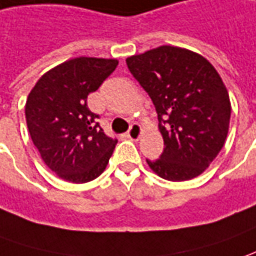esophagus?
<instances>
[{
    "mask_svg": "<svg viewBox=\"0 0 256 256\" xmlns=\"http://www.w3.org/2000/svg\"><path fill=\"white\" fill-rule=\"evenodd\" d=\"M142 136V126L138 123H133L128 132V137L130 140H138Z\"/></svg>",
    "mask_w": 256,
    "mask_h": 256,
    "instance_id": "obj_1",
    "label": "esophagus"
}]
</instances>
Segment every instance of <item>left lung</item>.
Wrapping results in <instances>:
<instances>
[{
  "mask_svg": "<svg viewBox=\"0 0 256 256\" xmlns=\"http://www.w3.org/2000/svg\"><path fill=\"white\" fill-rule=\"evenodd\" d=\"M130 72L156 106L164 151L147 164L166 180H188L223 148L230 126V96L203 56L160 46L126 58Z\"/></svg>",
  "mask_w": 256,
  "mask_h": 256,
  "instance_id": "1",
  "label": "left lung"
}]
</instances>
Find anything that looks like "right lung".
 <instances>
[{"label":"right lung","instance_id":"right-lung-1","mask_svg":"<svg viewBox=\"0 0 256 256\" xmlns=\"http://www.w3.org/2000/svg\"><path fill=\"white\" fill-rule=\"evenodd\" d=\"M114 58L77 57L48 71L25 106L26 123L42 160L64 180L85 184L105 171L118 140L104 133L86 98L118 66Z\"/></svg>","mask_w":256,"mask_h":256}]
</instances>
